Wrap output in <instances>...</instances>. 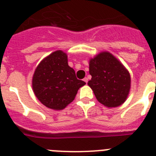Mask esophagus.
<instances>
[{
    "label": "esophagus",
    "instance_id": "1",
    "mask_svg": "<svg viewBox=\"0 0 156 156\" xmlns=\"http://www.w3.org/2000/svg\"><path fill=\"white\" fill-rule=\"evenodd\" d=\"M83 81H84V82L86 83H87V82H88V79H87V77H85L84 79H83Z\"/></svg>",
    "mask_w": 156,
    "mask_h": 156
}]
</instances>
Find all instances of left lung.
Here are the masks:
<instances>
[{"mask_svg":"<svg viewBox=\"0 0 156 156\" xmlns=\"http://www.w3.org/2000/svg\"><path fill=\"white\" fill-rule=\"evenodd\" d=\"M89 66L92 78L87 84L99 102L109 108L124 102L130 88V76L124 66L108 52L90 59Z\"/></svg>","mask_w":156,"mask_h":156,"instance_id":"8db88e82","label":"left lung"}]
</instances>
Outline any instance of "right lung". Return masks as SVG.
I'll use <instances>...</instances> for the list:
<instances>
[{"mask_svg": "<svg viewBox=\"0 0 156 156\" xmlns=\"http://www.w3.org/2000/svg\"><path fill=\"white\" fill-rule=\"evenodd\" d=\"M86 84L78 80L68 65L66 54L53 52L37 66L33 77V89L39 101L49 108L61 110L75 98L79 88Z\"/></svg>", "mask_w": 156, "mask_h": 156, "instance_id": "right-lung-1", "label": "right lung"}]
</instances>
